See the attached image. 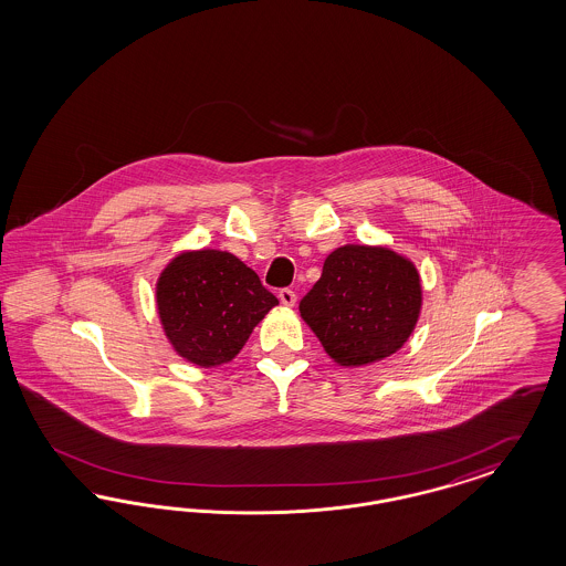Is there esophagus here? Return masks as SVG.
Listing matches in <instances>:
<instances>
[{
    "label": "esophagus",
    "instance_id": "1",
    "mask_svg": "<svg viewBox=\"0 0 566 566\" xmlns=\"http://www.w3.org/2000/svg\"><path fill=\"white\" fill-rule=\"evenodd\" d=\"M277 296H280V303L286 305V307H293L294 303H296V294L291 289H282Z\"/></svg>",
    "mask_w": 566,
    "mask_h": 566
}]
</instances>
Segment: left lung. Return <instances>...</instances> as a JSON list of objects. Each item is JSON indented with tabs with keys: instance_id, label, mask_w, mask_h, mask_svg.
Listing matches in <instances>:
<instances>
[{
	"instance_id": "8db88e82",
	"label": "left lung",
	"mask_w": 566,
	"mask_h": 566,
	"mask_svg": "<svg viewBox=\"0 0 566 566\" xmlns=\"http://www.w3.org/2000/svg\"><path fill=\"white\" fill-rule=\"evenodd\" d=\"M422 310L420 273L387 247L332 251L298 312L340 366L357 368L399 352Z\"/></svg>"
}]
</instances>
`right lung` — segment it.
Segmentation results:
<instances>
[{"label":"right lung","mask_w":566,"mask_h":566,"mask_svg":"<svg viewBox=\"0 0 566 566\" xmlns=\"http://www.w3.org/2000/svg\"><path fill=\"white\" fill-rule=\"evenodd\" d=\"M275 305L259 275L226 251L179 253L156 282L165 336L177 355L200 368L232 361Z\"/></svg>","instance_id":"obj_1"}]
</instances>
